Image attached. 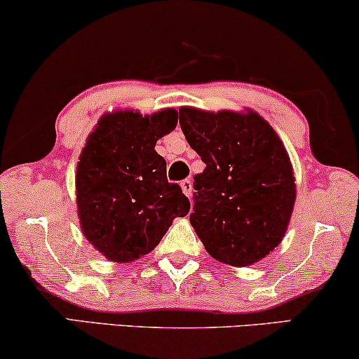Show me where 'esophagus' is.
I'll return each mask as SVG.
<instances>
[{"label":"esophagus","instance_id":"esophagus-1","mask_svg":"<svg viewBox=\"0 0 359 359\" xmlns=\"http://www.w3.org/2000/svg\"><path fill=\"white\" fill-rule=\"evenodd\" d=\"M181 189H183V193L188 196V198H191V196H193V183H191L189 180L181 181Z\"/></svg>","mask_w":359,"mask_h":359}]
</instances>
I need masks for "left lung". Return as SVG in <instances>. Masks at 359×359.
I'll list each match as a JSON object with an SVG mask.
<instances>
[{"mask_svg": "<svg viewBox=\"0 0 359 359\" xmlns=\"http://www.w3.org/2000/svg\"><path fill=\"white\" fill-rule=\"evenodd\" d=\"M180 126L205 163L194 176L189 215L205 252L230 266L258 263L281 243L296 203L283 140L248 107L210 112L183 106Z\"/></svg>", "mask_w": 359, "mask_h": 359, "instance_id": "1", "label": "left lung"}]
</instances>
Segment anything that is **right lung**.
Masks as SVG:
<instances>
[{
    "mask_svg": "<svg viewBox=\"0 0 359 359\" xmlns=\"http://www.w3.org/2000/svg\"><path fill=\"white\" fill-rule=\"evenodd\" d=\"M178 124L173 107L140 114L116 109L100 117L76 165V209L81 232L114 263L150 253L189 199L166 180L155 144Z\"/></svg>",
    "mask_w": 359,
    "mask_h": 359,
    "instance_id": "right-lung-1",
    "label": "right lung"
}]
</instances>
